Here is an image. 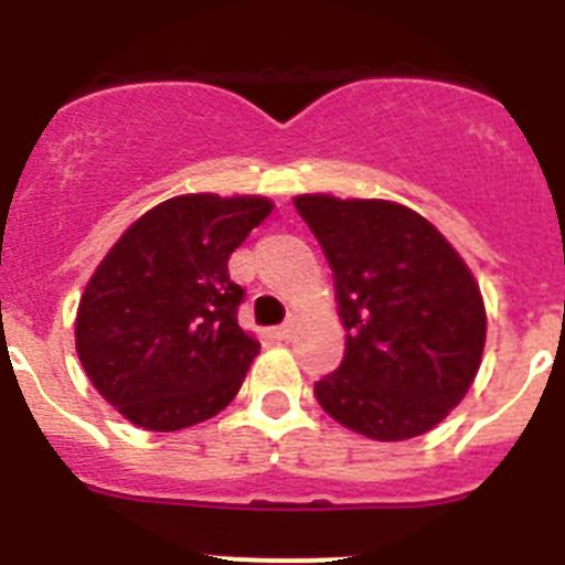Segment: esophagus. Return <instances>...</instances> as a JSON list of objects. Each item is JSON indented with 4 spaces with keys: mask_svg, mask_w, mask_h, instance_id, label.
I'll list each match as a JSON object with an SVG mask.
<instances>
[{
    "mask_svg": "<svg viewBox=\"0 0 565 565\" xmlns=\"http://www.w3.org/2000/svg\"><path fill=\"white\" fill-rule=\"evenodd\" d=\"M294 331H297V322H286V326L274 328V339H279V342H288V339H294Z\"/></svg>",
    "mask_w": 565,
    "mask_h": 565,
    "instance_id": "34e87169",
    "label": "esophagus"
}]
</instances>
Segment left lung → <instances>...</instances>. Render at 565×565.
I'll list each match as a JSON object with an SVG mask.
<instances>
[{"instance_id": "8db88e82", "label": "left lung", "mask_w": 565, "mask_h": 565, "mask_svg": "<svg viewBox=\"0 0 565 565\" xmlns=\"http://www.w3.org/2000/svg\"><path fill=\"white\" fill-rule=\"evenodd\" d=\"M333 271L348 331L337 371L313 384L322 411L373 441L433 430L481 367V288L441 232L391 201L294 198Z\"/></svg>"}]
</instances>
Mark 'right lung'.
Masks as SVG:
<instances>
[{"instance_id": "add662e5", "label": "right lung", "mask_w": 565, "mask_h": 565, "mask_svg": "<svg viewBox=\"0 0 565 565\" xmlns=\"http://www.w3.org/2000/svg\"><path fill=\"white\" fill-rule=\"evenodd\" d=\"M257 194H181L141 214L89 277L76 353L135 427L172 433L237 396L259 342L237 326L246 291L228 257L271 214Z\"/></svg>"}]
</instances>
